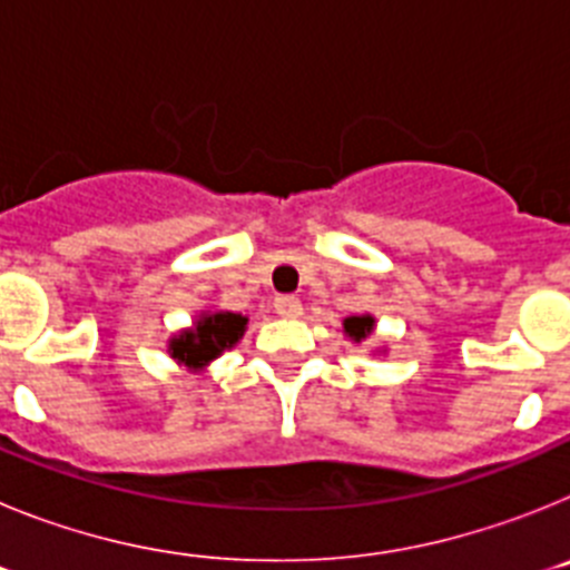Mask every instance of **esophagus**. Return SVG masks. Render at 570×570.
<instances>
[{"instance_id": "esophagus-1", "label": "esophagus", "mask_w": 570, "mask_h": 570, "mask_svg": "<svg viewBox=\"0 0 570 570\" xmlns=\"http://www.w3.org/2000/svg\"><path fill=\"white\" fill-rule=\"evenodd\" d=\"M274 311L279 316H285V320H296L302 314V302L296 296H276Z\"/></svg>"}]
</instances>
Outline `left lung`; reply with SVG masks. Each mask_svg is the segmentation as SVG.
Returning a JSON list of instances; mask_svg holds the SVG:
<instances>
[{
  "mask_svg": "<svg viewBox=\"0 0 570 570\" xmlns=\"http://www.w3.org/2000/svg\"><path fill=\"white\" fill-rule=\"evenodd\" d=\"M376 328V320L371 314H362V316H347L345 322H342V334L347 336V340L354 342V345H360V342H365L367 336L374 334ZM385 351V347H382ZM380 351V354H382Z\"/></svg>",
  "mask_w": 570,
  "mask_h": 570,
  "instance_id": "obj_1",
  "label": "left lung"
}]
</instances>
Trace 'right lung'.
Returning <instances> with one entry per match:
<instances>
[{"instance_id":"1","label":"right lung","mask_w":570,"mask_h":570,"mask_svg":"<svg viewBox=\"0 0 570 570\" xmlns=\"http://www.w3.org/2000/svg\"><path fill=\"white\" fill-rule=\"evenodd\" d=\"M248 331V316L234 311H199L190 328L176 331L168 340V356L179 367L203 374L214 360L230 351Z\"/></svg>"}]
</instances>
